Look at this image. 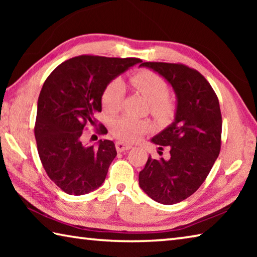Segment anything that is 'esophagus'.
<instances>
[{"mask_svg": "<svg viewBox=\"0 0 257 257\" xmlns=\"http://www.w3.org/2000/svg\"><path fill=\"white\" fill-rule=\"evenodd\" d=\"M132 145L129 144H125V143H122V142H116L115 143V149L118 152H124V151H128L132 149Z\"/></svg>", "mask_w": 257, "mask_h": 257, "instance_id": "1", "label": "esophagus"}]
</instances>
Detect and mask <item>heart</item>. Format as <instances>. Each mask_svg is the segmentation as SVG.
Instances as JSON below:
<instances>
[{"label":"heart","mask_w":257,"mask_h":257,"mask_svg":"<svg viewBox=\"0 0 257 257\" xmlns=\"http://www.w3.org/2000/svg\"><path fill=\"white\" fill-rule=\"evenodd\" d=\"M130 84L151 103L152 114L158 119H169L173 114L175 105L168 97L169 87L167 81L158 73L141 71L130 77ZM124 94L122 81L114 79L108 82L102 93V105L106 112H116L120 108ZM111 133L123 142H135L143 134L150 130V123L145 120L124 114L112 120Z\"/></svg>","instance_id":"b5f03b06"}]
</instances>
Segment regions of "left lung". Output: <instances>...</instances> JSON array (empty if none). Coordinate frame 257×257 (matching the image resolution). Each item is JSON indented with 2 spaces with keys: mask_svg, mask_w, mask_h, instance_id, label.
I'll return each instance as SVG.
<instances>
[{
  "mask_svg": "<svg viewBox=\"0 0 257 257\" xmlns=\"http://www.w3.org/2000/svg\"><path fill=\"white\" fill-rule=\"evenodd\" d=\"M172 87L175 120L151 139L168 146L170 158L152 159L139 172V187L153 201L172 205L193 195L206 179L221 149L220 104L214 90L198 71L184 64L144 62Z\"/></svg>",
  "mask_w": 257,
  "mask_h": 257,
  "instance_id": "obj_1",
  "label": "left lung"
}]
</instances>
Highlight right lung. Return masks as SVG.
Returning <instances> with one entry per match:
<instances>
[{"instance_id":"add662e5","label":"right lung","mask_w":257,"mask_h":257,"mask_svg":"<svg viewBox=\"0 0 257 257\" xmlns=\"http://www.w3.org/2000/svg\"><path fill=\"white\" fill-rule=\"evenodd\" d=\"M142 60L80 55L56 67L42 87L35 124L38 155L47 176L69 195L88 194L101 187L116 156L112 141L84 145L85 124L102 111L108 82ZM102 125V133H105Z\"/></svg>"}]
</instances>
